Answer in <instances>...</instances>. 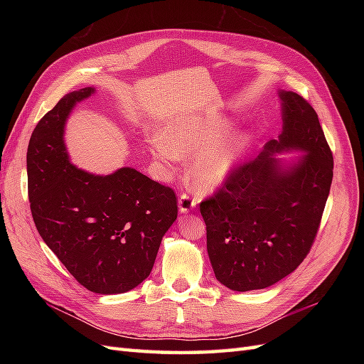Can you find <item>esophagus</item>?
Instances as JSON below:
<instances>
[{
	"label": "esophagus",
	"instance_id": "1",
	"mask_svg": "<svg viewBox=\"0 0 364 364\" xmlns=\"http://www.w3.org/2000/svg\"><path fill=\"white\" fill-rule=\"evenodd\" d=\"M196 205H197L196 197H193L190 194H185V193L179 196V211L182 214H186V213L193 211V209L196 208Z\"/></svg>",
	"mask_w": 364,
	"mask_h": 364
}]
</instances>
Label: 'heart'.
I'll use <instances>...</instances> for the list:
<instances>
[{
  "label": "heart",
  "instance_id": "1",
  "mask_svg": "<svg viewBox=\"0 0 364 364\" xmlns=\"http://www.w3.org/2000/svg\"><path fill=\"white\" fill-rule=\"evenodd\" d=\"M229 127L230 121L225 117L176 119L164 127L162 135L149 138V149L165 170H173L182 156L196 151L190 178L197 188L209 191L229 178L247 146L246 134L222 139Z\"/></svg>",
  "mask_w": 364,
  "mask_h": 364
}]
</instances>
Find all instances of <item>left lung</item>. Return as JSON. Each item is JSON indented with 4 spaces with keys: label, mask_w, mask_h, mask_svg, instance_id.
Wrapping results in <instances>:
<instances>
[{
    "label": "left lung",
    "mask_w": 364,
    "mask_h": 364,
    "mask_svg": "<svg viewBox=\"0 0 364 364\" xmlns=\"http://www.w3.org/2000/svg\"><path fill=\"white\" fill-rule=\"evenodd\" d=\"M282 132L259 155L237 165L200 203L215 278L234 291L261 290L287 277L316 238L333 182V153L311 105L278 91ZM304 153L284 164L274 152Z\"/></svg>",
    "instance_id": "obj_1"
}]
</instances>
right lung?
I'll return each mask as SVG.
<instances>
[{
	"label": "right lung",
	"instance_id": "right-lung-1",
	"mask_svg": "<svg viewBox=\"0 0 364 364\" xmlns=\"http://www.w3.org/2000/svg\"><path fill=\"white\" fill-rule=\"evenodd\" d=\"M94 91L63 95L33 130L28 200L39 235L77 282L94 293L118 294L150 274L162 237L178 218V199L135 168L100 176L70 162L65 124Z\"/></svg>",
	"mask_w": 364,
	"mask_h": 364
}]
</instances>
